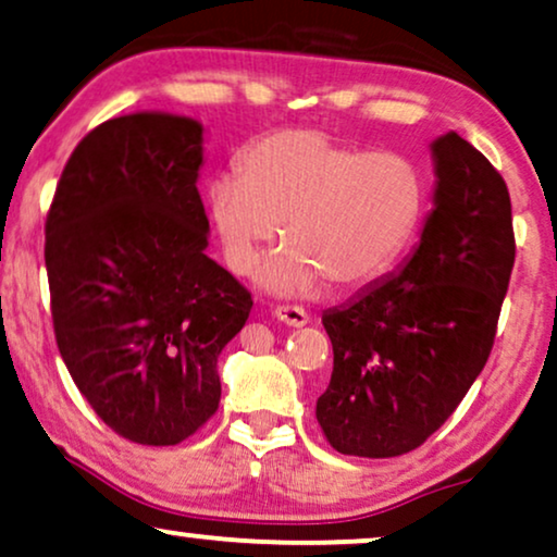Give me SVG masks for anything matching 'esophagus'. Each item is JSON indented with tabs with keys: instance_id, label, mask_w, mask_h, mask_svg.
Returning <instances> with one entry per match:
<instances>
[{
	"instance_id": "esophagus-1",
	"label": "esophagus",
	"mask_w": 557,
	"mask_h": 557,
	"mask_svg": "<svg viewBox=\"0 0 557 557\" xmlns=\"http://www.w3.org/2000/svg\"><path fill=\"white\" fill-rule=\"evenodd\" d=\"M274 318H277L280 323L290 325V329H302V325H308L310 321V315L298 306H277L274 308Z\"/></svg>"
}]
</instances>
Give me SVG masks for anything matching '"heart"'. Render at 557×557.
I'll return each mask as SVG.
<instances>
[{
	"instance_id": "1",
	"label": "heart",
	"mask_w": 557,
	"mask_h": 557,
	"mask_svg": "<svg viewBox=\"0 0 557 557\" xmlns=\"http://www.w3.org/2000/svg\"><path fill=\"white\" fill-rule=\"evenodd\" d=\"M228 270L247 274L283 226V247L259 267L262 290L315 295L325 283L354 290L382 277L425 211L420 168L392 150L367 152L321 129H277L236 160V177L206 190Z\"/></svg>"
}]
</instances>
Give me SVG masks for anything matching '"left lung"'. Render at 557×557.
Listing matches in <instances>:
<instances>
[{"instance_id": "obj_1", "label": "left lung", "mask_w": 557, "mask_h": 557, "mask_svg": "<svg viewBox=\"0 0 557 557\" xmlns=\"http://www.w3.org/2000/svg\"><path fill=\"white\" fill-rule=\"evenodd\" d=\"M435 188L420 242L323 325L333 346L315 418L338 454L422 446L476 382L515 267L507 183L458 132L430 143Z\"/></svg>"}]
</instances>
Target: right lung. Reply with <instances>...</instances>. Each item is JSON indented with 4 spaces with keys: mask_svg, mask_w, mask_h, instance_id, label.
I'll list each match as a JSON object with an SVG mask.
<instances>
[{
    "mask_svg": "<svg viewBox=\"0 0 557 557\" xmlns=\"http://www.w3.org/2000/svg\"><path fill=\"white\" fill-rule=\"evenodd\" d=\"M203 132L168 111L109 119L73 150L46 224L58 351L96 414L143 446L216 412L219 356L251 310L206 255Z\"/></svg>",
    "mask_w": 557,
    "mask_h": 557,
    "instance_id": "1",
    "label": "right lung"
}]
</instances>
